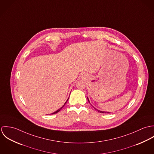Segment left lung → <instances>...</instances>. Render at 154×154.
Returning <instances> with one entry per match:
<instances>
[{
    "instance_id": "1",
    "label": "left lung",
    "mask_w": 154,
    "mask_h": 154,
    "mask_svg": "<svg viewBox=\"0 0 154 154\" xmlns=\"http://www.w3.org/2000/svg\"><path fill=\"white\" fill-rule=\"evenodd\" d=\"M88 101H89V100H88ZM95 110H97V109H95ZM97 110V111H98V112H101V113H110V112H106V111H100V110Z\"/></svg>"
}]
</instances>
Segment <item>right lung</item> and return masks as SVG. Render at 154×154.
<instances>
[{"label":"right lung","mask_w":154,"mask_h":154,"mask_svg":"<svg viewBox=\"0 0 154 154\" xmlns=\"http://www.w3.org/2000/svg\"><path fill=\"white\" fill-rule=\"evenodd\" d=\"M68 99H69V98H68ZM68 99H67V100H68ZM67 101H66V103H65V104H66V103H67ZM65 104H64V105H63V106H62V107H61V108H60V109H59V110H57V111H55V112H53V113H52V114H55V113H57V112H59V111H60V110H61V109H62V108H63V107H64V106H65Z\"/></svg>","instance_id":"1"}]
</instances>
